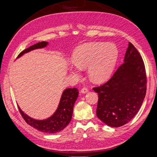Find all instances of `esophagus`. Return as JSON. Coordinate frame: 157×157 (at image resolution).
<instances>
[{
  "mask_svg": "<svg viewBox=\"0 0 157 157\" xmlns=\"http://www.w3.org/2000/svg\"><path fill=\"white\" fill-rule=\"evenodd\" d=\"M88 92V89L87 88H82L80 90V93L81 94H86Z\"/></svg>",
  "mask_w": 157,
  "mask_h": 157,
  "instance_id": "obj_1",
  "label": "esophagus"
}]
</instances>
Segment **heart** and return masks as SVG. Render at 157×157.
<instances>
[{
	"label": "heart",
	"mask_w": 157,
	"mask_h": 157,
	"mask_svg": "<svg viewBox=\"0 0 157 157\" xmlns=\"http://www.w3.org/2000/svg\"><path fill=\"white\" fill-rule=\"evenodd\" d=\"M118 51L115 45L101 42H89L75 50L73 59L76 66L71 65L70 71L80 74V69H88L89 78L96 83H103L111 78L118 59Z\"/></svg>",
	"instance_id": "b5f03b06"
}]
</instances>
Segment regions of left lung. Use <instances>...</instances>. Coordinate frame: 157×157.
Listing matches in <instances>:
<instances>
[{
  "instance_id": "left-lung-1",
  "label": "left lung",
  "mask_w": 157,
  "mask_h": 157,
  "mask_svg": "<svg viewBox=\"0 0 157 157\" xmlns=\"http://www.w3.org/2000/svg\"><path fill=\"white\" fill-rule=\"evenodd\" d=\"M146 89L144 61L139 52L129 42L124 63L109 81L93 88L98 94L97 117L109 126L126 124L141 108Z\"/></svg>"
}]
</instances>
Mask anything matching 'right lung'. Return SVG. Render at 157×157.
Returning <instances> with one entry per match:
<instances>
[{
  "instance_id": "obj_1",
  "label": "right lung",
  "mask_w": 157,
  "mask_h": 157,
  "mask_svg": "<svg viewBox=\"0 0 157 157\" xmlns=\"http://www.w3.org/2000/svg\"><path fill=\"white\" fill-rule=\"evenodd\" d=\"M47 45H48V42L43 41L38 42L22 51L18 55L17 58H20L21 56L31 50L44 48ZM78 96V91L77 88L65 89L61 95L58 107L55 113L51 117L44 120L34 119L22 111L19 106L18 109L23 119L28 124L42 132L56 133L63 130L71 122L73 116L74 104L77 99Z\"/></svg>"
}]
</instances>
